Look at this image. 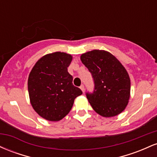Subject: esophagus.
<instances>
[{
    "mask_svg": "<svg viewBox=\"0 0 157 157\" xmlns=\"http://www.w3.org/2000/svg\"><path fill=\"white\" fill-rule=\"evenodd\" d=\"M80 89L82 90V92H84V91H85V86H83V85H81V86H80Z\"/></svg>",
    "mask_w": 157,
    "mask_h": 157,
    "instance_id": "obj_1",
    "label": "esophagus"
}]
</instances>
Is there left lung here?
<instances>
[{
    "instance_id": "8db88e82",
    "label": "left lung",
    "mask_w": 157,
    "mask_h": 157,
    "mask_svg": "<svg viewBox=\"0 0 157 157\" xmlns=\"http://www.w3.org/2000/svg\"><path fill=\"white\" fill-rule=\"evenodd\" d=\"M80 59L94 83L92 92H86L93 109L105 117L121 113L130 97L131 81L125 68L114 56L103 50L88 52Z\"/></svg>"
}]
</instances>
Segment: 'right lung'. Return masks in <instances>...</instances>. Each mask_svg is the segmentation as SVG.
<instances>
[{
	"instance_id": "add662e5",
	"label": "right lung",
	"mask_w": 157,
	"mask_h": 157,
	"mask_svg": "<svg viewBox=\"0 0 157 157\" xmlns=\"http://www.w3.org/2000/svg\"><path fill=\"white\" fill-rule=\"evenodd\" d=\"M72 57L64 52H55L36 63L28 79L30 102L40 117L49 121H59L68 114L75 99L82 94L72 83L68 72Z\"/></svg>"
}]
</instances>
